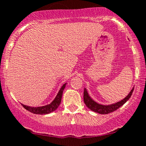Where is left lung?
Segmentation results:
<instances>
[{
	"label": "left lung",
	"mask_w": 146,
	"mask_h": 146,
	"mask_svg": "<svg viewBox=\"0 0 146 146\" xmlns=\"http://www.w3.org/2000/svg\"><path fill=\"white\" fill-rule=\"evenodd\" d=\"M133 90L134 87L129 92L128 95L126 98H124L123 100H121V101H119V102H116L115 103H113V104L111 105H102L100 104V103L97 102L96 101H94L89 96L87 89L86 88H84V101L85 105L91 111H94L95 113H98L100 114H108L111 112H113L115 110H117L121 106H123L127 100H129V99L130 98L131 95H132V92H133Z\"/></svg>",
	"instance_id": "1"
}]
</instances>
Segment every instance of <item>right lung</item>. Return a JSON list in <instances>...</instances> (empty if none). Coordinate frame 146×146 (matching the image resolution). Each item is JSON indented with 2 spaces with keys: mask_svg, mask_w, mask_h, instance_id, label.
Returning a JSON list of instances; mask_svg holds the SVG:
<instances>
[{
  "mask_svg": "<svg viewBox=\"0 0 146 146\" xmlns=\"http://www.w3.org/2000/svg\"><path fill=\"white\" fill-rule=\"evenodd\" d=\"M67 83L64 84L62 87L60 88V89L59 90L58 93H57V96L55 97L54 99L53 100L52 102H50L49 104L46 105L44 106H39V107H31V106H25L24 104H22V106L27 110L30 112L33 113L35 114H40V115H43V114H48L50 113L53 112L55 110H57V108L60 106V102H61L62 97V92H63L64 89H65V86H66Z\"/></svg>",
  "mask_w": 146,
  "mask_h": 146,
  "instance_id": "add662e5",
  "label": "right lung"
}]
</instances>
